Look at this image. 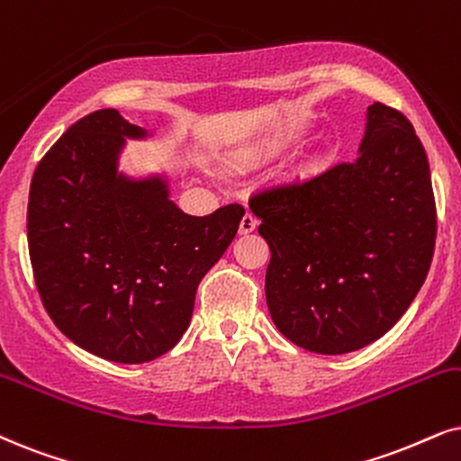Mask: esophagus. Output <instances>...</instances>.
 I'll return each instance as SVG.
<instances>
[{
  "instance_id": "1",
  "label": "esophagus",
  "mask_w": 461,
  "mask_h": 461,
  "mask_svg": "<svg viewBox=\"0 0 461 461\" xmlns=\"http://www.w3.org/2000/svg\"><path fill=\"white\" fill-rule=\"evenodd\" d=\"M255 227H258V219L250 212L244 214L240 221V234H250V231H255Z\"/></svg>"
}]
</instances>
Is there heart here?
<instances>
[{
    "label": "heart",
    "mask_w": 461,
    "mask_h": 461,
    "mask_svg": "<svg viewBox=\"0 0 461 461\" xmlns=\"http://www.w3.org/2000/svg\"><path fill=\"white\" fill-rule=\"evenodd\" d=\"M287 140H270V142H266L264 147H259L255 153H250L247 159L249 161H264V159H272V157L281 155L285 149H287Z\"/></svg>",
    "instance_id": "b5f03b06"
}]
</instances>
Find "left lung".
Segmentation results:
<instances>
[{"label":"left lung","instance_id":"obj_1","mask_svg":"<svg viewBox=\"0 0 461 461\" xmlns=\"http://www.w3.org/2000/svg\"><path fill=\"white\" fill-rule=\"evenodd\" d=\"M270 247L266 300L294 345L357 351L387 334L421 289L436 244L429 163L415 127L368 108L359 157L249 200Z\"/></svg>","mask_w":461,"mask_h":461}]
</instances>
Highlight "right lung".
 Segmentation results:
<instances>
[{"mask_svg": "<svg viewBox=\"0 0 461 461\" xmlns=\"http://www.w3.org/2000/svg\"><path fill=\"white\" fill-rule=\"evenodd\" d=\"M125 138L147 131L104 108L52 144L32 178L27 240L57 328L97 357L144 364L189 328L197 285L234 240L244 208L185 214L166 180L119 172Z\"/></svg>", "mask_w": 461, "mask_h": 461, "instance_id": "right-lung-1", "label": "right lung"}]
</instances>
